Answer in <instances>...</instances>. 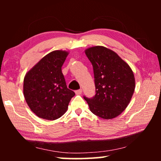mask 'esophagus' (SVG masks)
I'll return each mask as SVG.
<instances>
[{"instance_id": "1", "label": "esophagus", "mask_w": 161, "mask_h": 161, "mask_svg": "<svg viewBox=\"0 0 161 161\" xmlns=\"http://www.w3.org/2000/svg\"><path fill=\"white\" fill-rule=\"evenodd\" d=\"M81 93H82V89H79V90L75 91V94L77 95H80Z\"/></svg>"}]
</instances>
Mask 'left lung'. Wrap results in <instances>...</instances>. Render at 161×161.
Segmentation results:
<instances>
[{
	"label": "left lung",
	"mask_w": 161,
	"mask_h": 161,
	"mask_svg": "<svg viewBox=\"0 0 161 161\" xmlns=\"http://www.w3.org/2000/svg\"><path fill=\"white\" fill-rule=\"evenodd\" d=\"M93 66L96 94L84 97L89 109L103 119H112L126 109L135 90V77L131 68L115 52L103 46L85 50Z\"/></svg>",
	"instance_id": "1"
}]
</instances>
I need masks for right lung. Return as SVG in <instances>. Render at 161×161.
I'll use <instances>...</instances> for the list:
<instances>
[{"label": "right lung", "mask_w": 161, "mask_h": 161, "mask_svg": "<svg viewBox=\"0 0 161 161\" xmlns=\"http://www.w3.org/2000/svg\"><path fill=\"white\" fill-rule=\"evenodd\" d=\"M68 54L69 52L64 50L51 52L34 65L24 77V97L31 111L39 118H60L75 95L67 88L62 72Z\"/></svg>", "instance_id": "1"}]
</instances>
